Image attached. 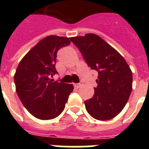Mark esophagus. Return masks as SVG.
Instances as JSON below:
<instances>
[{"label":"esophagus","instance_id":"obj_1","mask_svg":"<svg viewBox=\"0 0 149 149\" xmlns=\"http://www.w3.org/2000/svg\"><path fill=\"white\" fill-rule=\"evenodd\" d=\"M82 85H83V83L81 82V83H79V84H74V88H76V89H78V88L81 87Z\"/></svg>","mask_w":149,"mask_h":149}]
</instances>
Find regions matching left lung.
<instances>
[{"mask_svg":"<svg viewBox=\"0 0 149 149\" xmlns=\"http://www.w3.org/2000/svg\"><path fill=\"white\" fill-rule=\"evenodd\" d=\"M70 39L88 66L98 74L94 95L84 101L86 111L98 120L113 119L123 110L132 91L131 68L116 50L95 34Z\"/></svg>","mask_w":149,"mask_h":149,"instance_id":"left-lung-1","label":"left lung"}]
</instances>
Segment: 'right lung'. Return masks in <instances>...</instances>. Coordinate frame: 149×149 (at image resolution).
<instances>
[{"mask_svg":"<svg viewBox=\"0 0 149 149\" xmlns=\"http://www.w3.org/2000/svg\"><path fill=\"white\" fill-rule=\"evenodd\" d=\"M70 42V38L47 36L30 50L18 64L14 75L16 93L24 107L37 119L48 120L58 116L73 91L72 84L49 78L57 74V51Z\"/></svg>","mask_w":149,"mask_h":149,"instance_id":"add662e5","label":"right lung"}]
</instances>
